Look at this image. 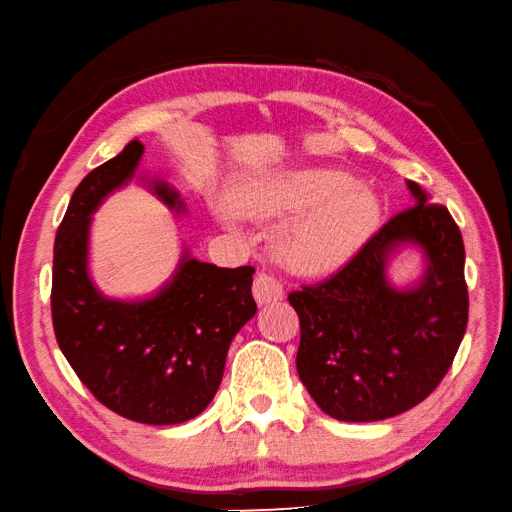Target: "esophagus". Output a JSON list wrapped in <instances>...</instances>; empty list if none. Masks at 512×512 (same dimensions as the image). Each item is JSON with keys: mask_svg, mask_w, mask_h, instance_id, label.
Instances as JSON below:
<instances>
[{"mask_svg": "<svg viewBox=\"0 0 512 512\" xmlns=\"http://www.w3.org/2000/svg\"><path fill=\"white\" fill-rule=\"evenodd\" d=\"M252 293H254V299L258 306L280 302V299L284 297L282 284L273 276H269V273H258L254 280V286H252Z\"/></svg>", "mask_w": 512, "mask_h": 512, "instance_id": "obj_1", "label": "esophagus"}]
</instances>
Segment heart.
Masks as SVG:
<instances>
[{"mask_svg": "<svg viewBox=\"0 0 512 512\" xmlns=\"http://www.w3.org/2000/svg\"><path fill=\"white\" fill-rule=\"evenodd\" d=\"M234 206L252 219H291L278 239V256L299 276L341 269L378 223V202L365 186L334 169H291L243 184Z\"/></svg>", "mask_w": 512, "mask_h": 512, "instance_id": "heart-1", "label": "heart"}]
</instances>
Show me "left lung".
<instances>
[{
    "mask_svg": "<svg viewBox=\"0 0 512 512\" xmlns=\"http://www.w3.org/2000/svg\"><path fill=\"white\" fill-rule=\"evenodd\" d=\"M415 206L395 215L339 273L289 295L299 315L297 373L323 413L380 421L417 406L439 386L467 330L465 245L447 208L406 180ZM417 248L410 285L390 263Z\"/></svg>",
    "mask_w": 512,
    "mask_h": 512,
    "instance_id": "1",
    "label": "left lung"
}]
</instances>
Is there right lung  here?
I'll return each mask as SVG.
<instances>
[{
  "label": "right lung",
  "mask_w": 512,
  "mask_h": 512,
  "mask_svg": "<svg viewBox=\"0 0 512 512\" xmlns=\"http://www.w3.org/2000/svg\"><path fill=\"white\" fill-rule=\"evenodd\" d=\"M145 147L123 152L86 176L56 232L52 319L60 352L99 402L117 415L173 426L213 402L230 343L256 315L254 267L202 263L182 243L169 280L145 297H110L91 278V223L106 197L128 186ZM162 204L186 215L178 189L139 173Z\"/></svg>",
  "instance_id": "add662e5"
}]
</instances>
